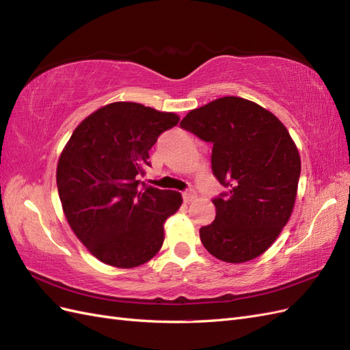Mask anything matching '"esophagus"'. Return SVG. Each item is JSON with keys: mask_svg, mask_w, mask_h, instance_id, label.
<instances>
[{"mask_svg": "<svg viewBox=\"0 0 350 350\" xmlns=\"http://www.w3.org/2000/svg\"><path fill=\"white\" fill-rule=\"evenodd\" d=\"M194 191L193 189H187V191L183 193V198H184V203H191V201L194 200Z\"/></svg>", "mask_w": 350, "mask_h": 350, "instance_id": "esophagus-1", "label": "esophagus"}]
</instances>
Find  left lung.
Returning a JSON list of instances; mask_svg holds the SVG:
<instances>
[{"label": "left lung", "instance_id": "8db88e82", "mask_svg": "<svg viewBox=\"0 0 350 350\" xmlns=\"http://www.w3.org/2000/svg\"><path fill=\"white\" fill-rule=\"evenodd\" d=\"M179 125L213 144L211 171L228 188L213 198L215 220L200 229L204 248L226 262L261 256L295 204L301 157L291 134L271 112L237 96L188 112Z\"/></svg>", "mask_w": 350, "mask_h": 350}]
</instances>
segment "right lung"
I'll use <instances>...</instances> for the list:
<instances>
[{
	"label": "right lung",
	"instance_id": "obj_1",
	"mask_svg": "<svg viewBox=\"0 0 350 350\" xmlns=\"http://www.w3.org/2000/svg\"><path fill=\"white\" fill-rule=\"evenodd\" d=\"M179 122L134 102H115L74 130L57 167L62 210L92 256L113 267L149 261L163 243V225L183 203L171 189L140 179L149 150Z\"/></svg>",
	"mask_w": 350,
	"mask_h": 350
}]
</instances>
